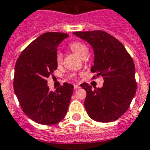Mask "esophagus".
I'll return each mask as SVG.
<instances>
[{"instance_id": "esophagus-1", "label": "esophagus", "mask_w": 150, "mask_h": 150, "mask_svg": "<svg viewBox=\"0 0 150 150\" xmlns=\"http://www.w3.org/2000/svg\"><path fill=\"white\" fill-rule=\"evenodd\" d=\"M74 90H77V89L80 88V86H79L78 84H74Z\"/></svg>"}]
</instances>
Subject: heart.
I'll use <instances>...</instances> for the list:
<instances>
[{"instance_id": "1", "label": "heart", "mask_w": 150, "mask_h": 150, "mask_svg": "<svg viewBox=\"0 0 150 150\" xmlns=\"http://www.w3.org/2000/svg\"><path fill=\"white\" fill-rule=\"evenodd\" d=\"M70 48L71 49L74 53L76 54L78 57H81V56L85 53H87V47L86 46L82 44L81 42L79 41H74L72 42L70 44ZM56 59H57V64H60L62 62V59H63V56H62L61 52L58 51L56 55Z\"/></svg>"}]
</instances>
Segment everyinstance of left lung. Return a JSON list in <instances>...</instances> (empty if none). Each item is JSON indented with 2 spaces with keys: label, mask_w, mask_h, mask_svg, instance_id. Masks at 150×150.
<instances>
[{
  "label": "left lung",
  "mask_w": 150,
  "mask_h": 150,
  "mask_svg": "<svg viewBox=\"0 0 150 150\" xmlns=\"http://www.w3.org/2000/svg\"><path fill=\"white\" fill-rule=\"evenodd\" d=\"M75 36L86 41L94 54L91 72L102 76V87L94 89L83 83L86 90L84 106L87 114L97 122L117 120L129 107L137 92L135 65L126 48L118 40L102 30L74 32Z\"/></svg>",
  "instance_id": "obj_1"
}]
</instances>
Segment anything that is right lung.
I'll list each match as a JSON object with an SVG mask.
<instances>
[{"mask_svg":"<svg viewBox=\"0 0 150 150\" xmlns=\"http://www.w3.org/2000/svg\"><path fill=\"white\" fill-rule=\"evenodd\" d=\"M67 38L64 33H43L23 50L16 63L15 94L23 112L40 124H56L67 112L74 86L64 83L53 92L47 81L57 68L58 46Z\"/></svg>","mask_w":150,"mask_h":150,"instance_id":"obj_1","label":"right lung"}]
</instances>
